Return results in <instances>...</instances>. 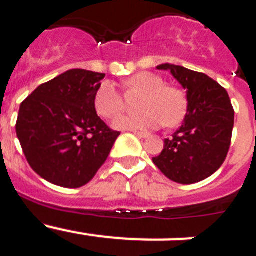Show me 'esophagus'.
Wrapping results in <instances>:
<instances>
[{
    "instance_id": "obj_1",
    "label": "esophagus",
    "mask_w": 256,
    "mask_h": 256,
    "mask_svg": "<svg viewBox=\"0 0 256 256\" xmlns=\"http://www.w3.org/2000/svg\"><path fill=\"white\" fill-rule=\"evenodd\" d=\"M134 133L136 136H137V137H140V138H148V136H150V133H148V132H140V130H134Z\"/></svg>"
}]
</instances>
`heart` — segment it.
Masks as SVG:
<instances>
[{"instance_id": "1", "label": "heart", "mask_w": 256, "mask_h": 256, "mask_svg": "<svg viewBox=\"0 0 256 256\" xmlns=\"http://www.w3.org/2000/svg\"><path fill=\"white\" fill-rule=\"evenodd\" d=\"M130 91L142 94L138 114L120 118L115 126L122 130H146L158 126H174L183 119L187 110V97L183 90L166 86L162 76L142 72L124 82ZM94 108L100 116L114 120L126 110L124 98L112 82L101 83L94 94Z\"/></svg>"}]
</instances>
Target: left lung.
Returning <instances> with one entry per match:
<instances>
[{
	"label": "left lung",
	"mask_w": 256,
	"mask_h": 256,
	"mask_svg": "<svg viewBox=\"0 0 256 256\" xmlns=\"http://www.w3.org/2000/svg\"><path fill=\"white\" fill-rule=\"evenodd\" d=\"M187 90L188 108L182 126L164 141L154 164L169 180L182 184L200 182L216 173L227 158L234 110L227 91L206 74L180 65L162 64Z\"/></svg>",
	"instance_id": "left-lung-1"
}]
</instances>
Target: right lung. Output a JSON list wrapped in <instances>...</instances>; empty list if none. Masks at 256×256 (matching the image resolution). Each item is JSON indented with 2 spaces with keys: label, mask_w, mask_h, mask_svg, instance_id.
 <instances>
[{
  "label": "right lung",
  "mask_w": 256,
  "mask_h": 256,
  "mask_svg": "<svg viewBox=\"0 0 256 256\" xmlns=\"http://www.w3.org/2000/svg\"><path fill=\"white\" fill-rule=\"evenodd\" d=\"M105 74L72 69L40 84L22 101L16 134L30 168L50 183L78 188L96 176L120 132L94 108Z\"/></svg>",
  "instance_id": "obj_1"
}]
</instances>
